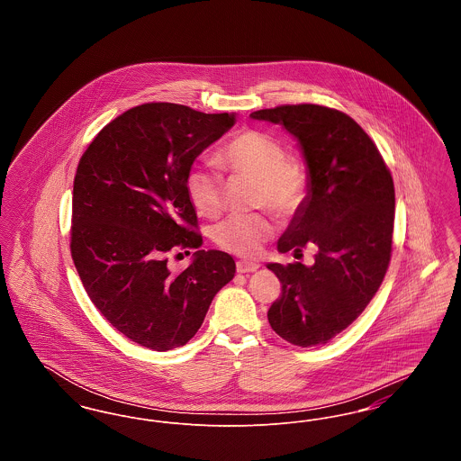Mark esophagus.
<instances>
[{"instance_id":"1","label":"esophagus","mask_w":461,"mask_h":461,"mask_svg":"<svg viewBox=\"0 0 461 461\" xmlns=\"http://www.w3.org/2000/svg\"><path fill=\"white\" fill-rule=\"evenodd\" d=\"M261 266L259 263H252V261H239L237 263V271L239 273H254L258 271Z\"/></svg>"}]
</instances>
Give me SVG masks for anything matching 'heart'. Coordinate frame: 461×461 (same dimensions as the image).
Here are the masks:
<instances>
[{"instance_id": "obj_1", "label": "heart", "mask_w": 461, "mask_h": 461, "mask_svg": "<svg viewBox=\"0 0 461 461\" xmlns=\"http://www.w3.org/2000/svg\"><path fill=\"white\" fill-rule=\"evenodd\" d=\"M216 162L237 177L258 183L256 200L278 218L292 216L304 202L309 176L303 162L286 157L285 147L271 134L256 130L241 131L228 141ZM186 195L200 216L216 218L222 209L224 183L207 167H194L186 176ZM275 233L266 216H231L214 228V241L237 256H256Z\"/></svg>"}]
</instances>
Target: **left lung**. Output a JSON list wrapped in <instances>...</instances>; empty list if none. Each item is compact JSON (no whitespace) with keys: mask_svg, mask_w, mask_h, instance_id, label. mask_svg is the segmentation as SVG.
<instances>
[{"mask_svg":"<svg viewBox=\"0 0 461 461\" xmlns=\"http://www.w3.org/2000/svg\"><path fill=\"white\" fill-rule=\"evenodd\" d=\"M280 124L306 162L309 188L278 252L295 256L316 247L314 264H267L282 282V297L267 320L286 342L327 344L365 311L391 261L394 183L370 136L339 110L303 104L252 112ZM303 256V254H301Z\"/></svg>","mask_w":461,"mask_h":461,"instance_id":"obj_1","label":"left lung"}]
</instances>
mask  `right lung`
Segmentation results:
<instances>
[{
	"label": "right lung",
	"mask_w": 461,
	"mask_h": 461,
	"mask_svg": "<svg viewBox=\"0 0 461 461\" xmlns=\"http://www.w3.org/2000/svg\"><path fill=\"white\" fill-rule=\"evenodd\" d=\"M237 122L176 104H145L113 119L89 143L74 177L70 252L91 303L132 342L185 346L214 295L235 276L221 250H200L186 176L198 155ZM195 248L173 274L167 254Z\"/></svg>",
	"instance_id": "1"
}]
</instances>
